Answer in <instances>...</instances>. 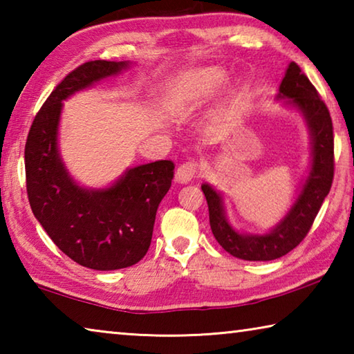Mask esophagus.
Returning a JSON list of instances; mask_svg holds the SVG:
<instances>
[{"mask_svg":"<svg viewBox=\"0 0 354 354\" xmlns=\"http://www.w3.org/2000/svg\"><path fill=\"white\" fill-rule=\"evenodd\" d=\"M196 162H185L183 165L178 167V170L175 173V179L179 184H187L192 179L195 178L196 173Z\"/></svg>","mask_w":354,"mask_h":354,"instance_id":"obj_1","label":"esophagus"}]
</instances>
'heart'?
I'll list each match as a JSON object with an SVG mask.
<instances>
[{
	"label": "heart",
	"instance_id": "obj_1",
	"mask_svg": "<svg viewBox=\"0 0 354 354\" xmlns=\"http://www.w3.org/2000/svg\"><path fill=\"white\" fill-rule=\"evenodd\" d=\"M227 81V73L218 67H201L184 71L171 81L167 92L169 109L185 117L207 104Z\"/></svg>",
	"mask_w": 354,
	"mask_h": 354
}]
</instances>
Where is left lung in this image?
Wrapping results in <instances>:
<instances>
[{
	"instance_id": "left-lung-1",
	"label": "left lung",
	"mask_w": 354,
	"mask_h": 354,
	"mask_svg": "<svg viewBox=\"0 0 354 354\" xmlns=\"http://www.w3.org/2000/svg\"><path fill=\"white\" fill-rule=\"evenodd\" d=\"M277 100L298 112L308 127L310 160L292 205L277 225L266 232H247L227 218L225 196L209 183L201 190L209 206V223L221 248L243 261H273L292 251L308 231L326 198L334 176V137L328 107L295 62L287 67Z\"/></svg>"
}]
</instances>
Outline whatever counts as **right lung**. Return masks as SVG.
Masks as SVG:
<instances>
[{"label": "right lung", "instance_id": "add662e5", "mask_svg": "<svg viewBox=\"0 0 354 354\" xmlns=\"http://www.w3.org/2000/svg\"><path fill=\"white\" fill-rule=\"evenodd\" d=\"M131 65L91 61L71 71L41 106L26 140V189L34 217L59 250L93 270L127 268L147 254L175 169L171 160H156L129 167L104 187H86L64 162L59 149L64 101Z\"/></svg>", "mask_w": 354, "mask_h": 354}]
</instances>
